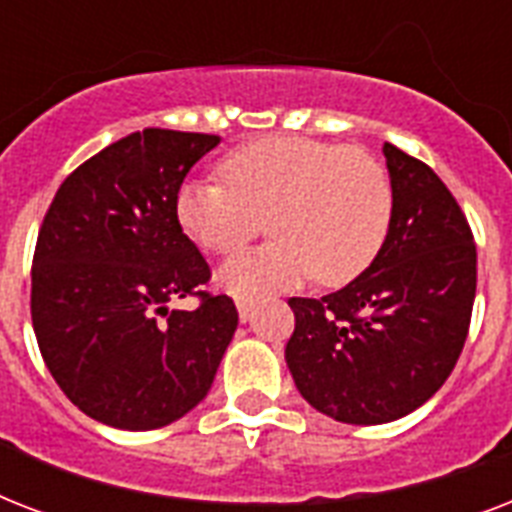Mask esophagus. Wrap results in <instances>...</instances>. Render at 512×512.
Segmentation results:
<instances>
[{"label":"esophagus","mask_w":512,"mask_h":512,"mask_svg":"<svg viewBox=\"0 0 512 512\" xmlns=\"http://www.w3.org/2000/svg\"><path fill=\"white\" fill-rule=\"evenodd\" d=\"M236 308H239V319L249 321V316H252V300L244 295H236Z\"/></svg>","instance_id":"1"}]
</instances>
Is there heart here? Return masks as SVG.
Listing matches in <instances>:
<instances>
[{
  "instance_id": "heart-1",
  "label": "heart",
  "mask_w": 512,
  "mask_h": 512,
  "mask_svg": "<svg viewBox=\"0 0 512 512\" xmlns=\"http://www.w3.org/2000/svg\"><path fill=\"white\" fill-rule=\"evenodd\" d=\"M220 177L180 185L175 212L209 255L239 252L268 220L273 239L220 271L231 295H273L311 276L321 287H342L385 247L393 183L364 148L300 135L252 140L225 156Z\"/></svg>"
}]
</instances>
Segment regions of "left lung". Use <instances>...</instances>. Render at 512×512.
Here are the masks:
<instances>
[{
	"label": "left lung",
	"instance_id": "1",
	"mask_svg": "<svg viewBox=\"0 0 512 512\" xmlns=\"http://www.w3.org/2000/svg\"><path fill=\"white\" fill-rule=\"evenodd\" d=\"M393 183L388 239L348 287L289 297L284 358L313 409L380 425L422 406L452 374L476 300L468 217L428 164L382 146Z\"/></svg>",
	"mask_w": 512,
	"mask_h": 512
}]
</instances>
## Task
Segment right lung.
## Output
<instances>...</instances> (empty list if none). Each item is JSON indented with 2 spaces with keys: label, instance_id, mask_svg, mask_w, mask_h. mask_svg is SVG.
<instances>
[{
  "label": "right lung",
  "instance_id": "1",
  "mask_svg": "<svg viewBox=\"0 0 512 512\" xmlns=\"http://www.w3.org/2000/svg\"><path fill=\"white\" fill-rule=\"evenodd\" d=\"M217 135L148 127L79 164L55 193L31 265V321L68 401L122 430H154L212 388L239 313L204 289L212 271L175 196ZM196 296L193 312L166 303Z\"/></svg>",
  "mask_w": 512,
  "mask_h": 512
}]
</instances>
